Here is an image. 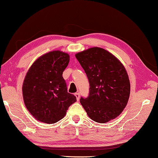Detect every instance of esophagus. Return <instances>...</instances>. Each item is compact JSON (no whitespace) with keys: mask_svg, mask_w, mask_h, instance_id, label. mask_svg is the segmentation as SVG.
<instances>
[{"mask_svg":"<svg viewBox=\"0 0 158 158\" xmlns=\"http://www.w3.org/2000/svg\"><path fill=\"white\" fill-rule=\"evenodd\" d=\"M74 96H76V98H77V101H79V98H80V94H79V93H75Z\"/></svg>","mask_w":158,"mask_h":158,"instance_id":"esophagus-1","label":"esophagus"}]
</instances>
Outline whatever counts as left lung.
I'll list each match as a JSON object with an SVG mask.
<instances>
[{"label": "left lung", "instance_id": "8db88e82", "mask_svg": "<svg viewBox=\"0 0 158 158\" xmlns=\"http://www.w3.org/2000/svg\"><path fill=\"white\" fill-rule=\"evenodd\" d=\"M88 77L89 96L80 99L88 116L98 123L116 118L130 95L129 79L123 64L106 50L91 48L75 55Z\"/></svg>", "mask_w": 158, "mask_h": 158}]
</instances>
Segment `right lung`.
I'll return each instance as SVG.
<instances>
[{"instance_id": "add662e5", "label": "right lung", "mask_w": 158, "mask_h": 158, "mask_svg": "<svg viewBox=\"0 0 158 158\" xmlns=\"http://www.w3.org/2000/svg\"><path fill=\"white\" fill-rule=\"evenodd\" d=\"M69 62L68 54L53 51L39 57L27 72L22 85L23 99L27 109L38 121L56 123L77 101L67 92L62 77Z\"/></svg>"}]
</instances>
